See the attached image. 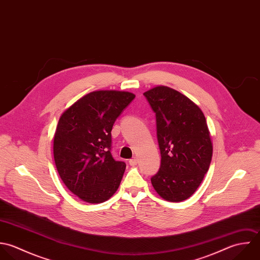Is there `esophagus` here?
Here are the masks:
<instances>
[{
  "label": "esophagus",
  "instance_id": "obj_1",
  "mask_svg": "<svg viewBox=\"0 0 260 260\" xmlns=\"http://www.w3.org/2000/svg\"><path fill=\"white\" fill-rule=\"evenodd\" d=\"M137 158L136 157H134V158H132V159H130L129 160V165L131 166V167H134V166H136L137 165Z\"/></svg>",
  "mask_w": 260,
  "mask_h": 260
}]
</instances>
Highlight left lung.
I'll return each instance as SVG.
<instances>
[{"label":"left lung","mask_w":260,"mask_h":260,"mask_svg":"<svg viewBox=\"0 0 260 260\" xmlns=\"http://www.w3.org/2000/svg\"><path fill=\"white\" fill-rule=\"evenodd\" d=\"M143 94L156 116L161 154L160 169L151 183L164 200L182 202L200 186L212 160L213 144L205 115L172 87L157 86Z\"/></svg>","instance_id":"left-lung-1"}]
</instances>
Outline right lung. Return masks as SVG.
Masks as SVG:
<instances>
[{"instance_id": "obj_1", "label": "right lung", "mask_w": 260, "mask_h": 260, "mask_svg": "<svg viewBox=\"0 0 260 260\" xmlns=\"http://www.w3.org/2000/svg\"><path fill=\"white\" fill-rule=\"evenodd\" d=\"M135 94L94 90L60 116L53 138V156L67 187L89 204L109 200L118 189L126 165L111 154V131Z\"/></svg>"}]
</instances>
